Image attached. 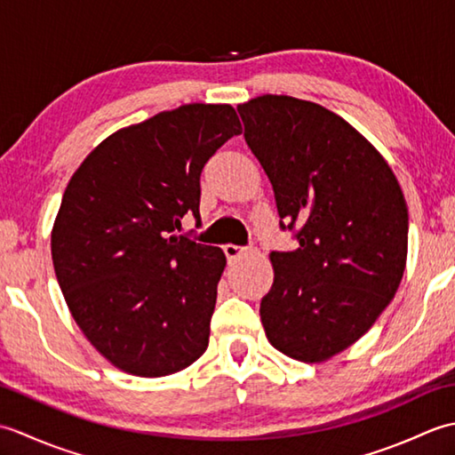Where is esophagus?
<instances>
[{
  "label": "esophagus",
  "mask_w": 455,
  "mask_h": 455,
  "mask_svg": "<svg viewBox=\"0 0 455 455\" xmlns=\"http://www.w3.org/2000/svg\"><path fill=\"white\" fill-rule=\"evenodd\" d=\"M222 252H225L228 262H233V259H236V258L244 254V248L236 246V244H225V246H222Z\"/></svg>",
  "instance_id": "obj_1"
}]
</instances>
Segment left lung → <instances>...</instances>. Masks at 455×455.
I'll return each instance as SVG.
<instances>
[{
	"label": "left lung",
	"instance_id": "1",
	"mask_svg": "<svg viewBox=\"0 0 455 455\" xmlns=\"http://www.w3.org/2000/svg\"><path fill=\"white\" fill-rule=\"evenodd\" d=\"M244 139L272 181L279 227L259 305L269 344L305 363L344 352L391 303L407 266L409 209L389 164L323 105L259 95L238 105Z\"/></svg>",
	"mask_w": 455,
	"mask_h": 455
}]
</instances>
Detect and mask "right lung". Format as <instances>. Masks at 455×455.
<instances>
[{
    "instance_id": "add662e5",
    "label": "right lung",
    "mask_w": 455,
    "mask_h": 455,
    "mask_svg": "<svg viewBox=\"0 0 455 455\" xmlns=\"http://www.w3.org/2000/svg\"><path fill=\"white\" fill-rule=\"evenodd\" d=\"M240 132L227 103L181 105L113 132L68 183L51 236L58 285L124 373L164 377L207 350L227 258L176 228L199 217L203 166Z\"/></svg>"
}]
</instances>
